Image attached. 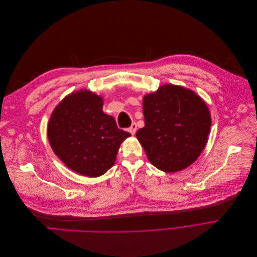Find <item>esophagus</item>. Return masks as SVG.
I'll return each instance as SVG.
<instances>
[{
    "mask_svg": "<svg viewBox=\"0 0 257 257\" xmlns=\"http://www.w3.org/2000/svg\"><path fill=\"white\" fill-rule=\"evenodd\" d=\"M136 131H137V124H136V123H133V124H132V125H131V127L128 128V132H130V133H131L132 135H134V134L136 133Z\"/></svg>",
    "mask_w": 257,
    "mask_h": 257,
    "instance_id": "34e87169",
    "label": "esophagus"
}]
</instances>
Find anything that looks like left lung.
<instances>
[{
  "mask_svg": "<svg viewBox=\"0 0 257 257\" xmlns=\"http://www.w3.org/2000/svg\"><path fill=\"white\" fill-rule=\"evenodd\" d=\"M145 127L136 137L153 166L165 173L189 167L204 151L211 115L197 93L163 84L143 98Z\"/></svg>",
  "mask_w": 257,
  "mask_h": 257,
  "instance_id": "1",
  "label": "left lung"
}]
</instances>
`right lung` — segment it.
<instances>
[{
  "label": "right lung",
  "instance_id": "add662e5",
  "mask_svg": "<svg viewBox=\"0 0 257 257\" xmlns=\"http://www.w3.org/2000/svg\"><path fill=\"white\" fill-rule=\"evenodd\" d=\"M104 99L87 89L72 92L54 108L47 136L54 154L76 174L95 178L114 164L120 145L131 136L103 111Z\"/></svg>",
  "mask_w": 257,
  "mask_h": 257
}]
</instances>
